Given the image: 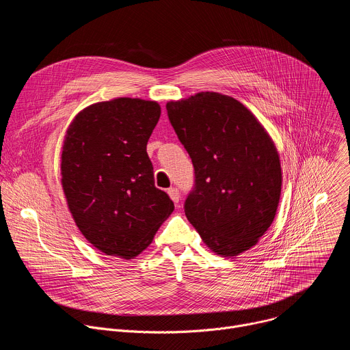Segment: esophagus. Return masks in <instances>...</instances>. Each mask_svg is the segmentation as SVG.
<instances>
[{
  "label": "esophagus",
  "instance_id": "1",
  "mask_svg": "<svg viewBox=\"0 0 350 350\" xmlns=\"http://www.w3.org/2000/svg\"><path fill=\"white\" fill-rule=\"evenodd\" d=\"M167 193H169V196L172 198V201L174 202V204H178V201H180V192H178V189L177 188H169L167 189Z\"/></svg>",
  "mask_w": 350,
  "mask_h": 350
}]
</instances>
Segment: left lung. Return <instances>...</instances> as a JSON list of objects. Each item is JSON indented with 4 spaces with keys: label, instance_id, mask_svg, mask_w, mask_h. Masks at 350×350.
<instances>
[{
    "label": "left lung",
    "instance_id": "left-lung-1",
    "mask_svg": "<svg viewBox=\"0 0 350 350\" xmlns=\"http://www.w3.org/2000/svg\"><path fill=\"white\" fill-rule=\"evenodd\" d=\"M166 109L195 170L185 216L215 254L238 256L275 217L282 185L277 148L232 96L198 92L167 103Z\"/></svg>",
    "mask_w": 350,
    "mask_h": 350
}]
</instances>
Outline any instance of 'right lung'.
<instances>
[{"label": "right lung", "instance_id": "obj_1", "mask_svg": "<svg viewBox=\"0 0 350 350\" xmlns=\"http://www.w3.org/2000/svg\"><path fill=\"white\" fill-rule=\"evenodd\" d=\"M159 118L158 103L123 96L84 108L66 131L61 181L68 208L105 255L135 258L174 211L155 187L146 154Z\"/></svg>", "mask_w": 350, "mask_h": 350}]
</instances>
